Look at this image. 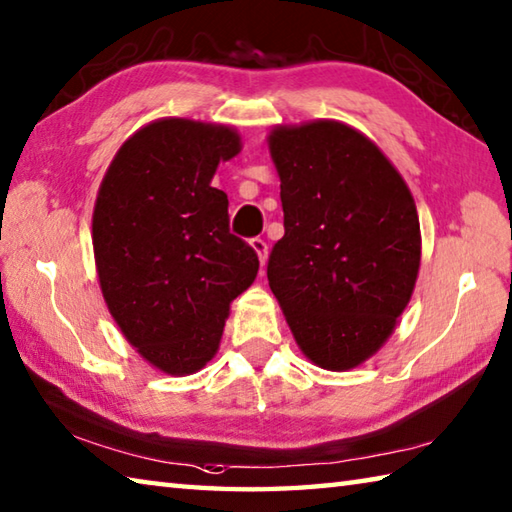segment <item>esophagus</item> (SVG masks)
Wrapping results in <instances>:
<instances>
[{
  "instance_id": "34e87169",
  "label": "esophagus",
  "mask_w": 512,
  "mask_h": 512,
  "mask_svg": "<svg viewBox=\"0 0 512 512\" xmlns=\"http://www.w3.org/2000/svg\"><path fill=\"white\" fill-rule=\"evenodd\" d=\"M250 246H253V250H255L257 257H259V262H262V266H264L266 264V257H268L266 241L262 237H255V239H250Z\"/></svg>"
}]
</instances>
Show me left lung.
I'll return each instance as SVG.
<instances>
[{
  "label": "left lung",
  "instance_id": "1",
  "mask_svg": "<svg viewBox=\"0 0 512 512\" xmlns=\"http://www.w3.org/2000/svg\"><path fill=\"white\" fill-rule=\"evenodd\" d=\"M284 237L268 284L315 365L358 367L385 345L421 266L412 192L365 134L338 120L275 127Z\"/></svg>",
  "mask_w": 512,
  "mask_h": 512
}]
</instances>
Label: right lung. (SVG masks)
I'll return each instance as SVG.
<instances>
[{"label": "right lung", "instance_id": "add662e5", "mask_svg": "<svg viewBox=\"0 0 512 512\" xmlns=\"http://www.w3.org/2000/svg\"><path fill=\"white\" fill-rule=\"evenodd\" d=\"M239 152L228 125L161 118L127 138L100 183L91 237L102 297L165 374L215 356L230 302L257 277V253L228 228L226 192L210 185Z\"/></svg>", "mask_w": 512, "mask_h": 512}]
</instances>
